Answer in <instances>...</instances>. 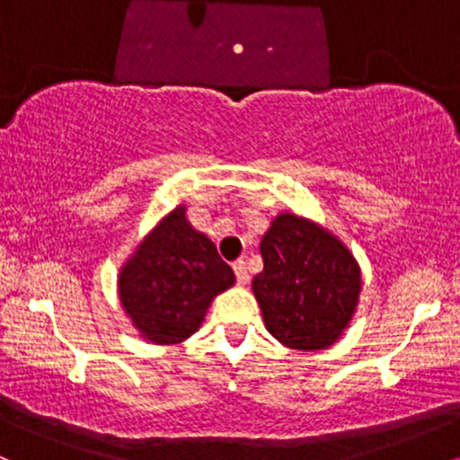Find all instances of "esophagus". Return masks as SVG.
<instances>
[{"instance_id": "obj_1", "label": "esophagus", "mask_w": 460, "mask_h": 460, "mask_svg": "<svg viewBox=\"0 0 460 460\" xmlns=\"http://www.w3.org/2000/svg\"><path fill=\"white\" fill-rule=\"evenodd\" d=\"M234 270H235V279L237 285H246L248 283V270H246V263L242 260H237L234 263Z\"/></svg>"}]
</instances>
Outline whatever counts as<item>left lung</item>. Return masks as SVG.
<instances>
[{
	"mask_svg": "<svg viewBox=\"0 0 460 460\" xmlns=\"http://www.w3.org/2000/svg\"><path fill=\"white\" fill-rule=\"evenodd\" d=\"M263 270L252 279L266 329L283 346L322 350L340 340L361 292L350 251L315 223L279 214L261 240Z\"/></svg>",
	"mask_w": 460,
	"mask_h": 460,
	"instance_id": "obj_1",
	"label": "left lung"
}]
</instances>
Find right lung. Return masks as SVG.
<instances>
[{
  "instance_id": "add662e5",
  "label": "right lung",
  "mask_w": 460,
  "mask_h": 460,
  "mask_svg": "<svg viewBox=\"0 0 460 460\" xmlns=\"http://www.w3.org/2000/svg\"><path fill=\"white\" fill-rule=\"evenodd\" d=\"M235 283L214 242L192 229L179 205L120 268V303L153 344H179L197 332L209 303Z\"/></svg>"
}]
</instances>
